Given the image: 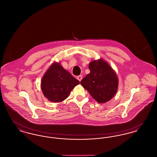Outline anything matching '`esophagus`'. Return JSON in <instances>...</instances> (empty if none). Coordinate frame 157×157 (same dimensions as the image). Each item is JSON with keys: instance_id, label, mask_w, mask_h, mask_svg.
<instances>
[{"instance_id": "obj_1", "label": "esophagus", "mask_w": 157, "mask_h": 157, "mask_svg": "<svg viewBox=\"0 0 157 157\" xmlns=\"http://www.w3.org/2000/svg\"><path fill=\"white\" fill-rule=\"evenodd\" d=\"M77 79L79 81H81V80L82 79V75H79L77 76Z\"/></svg>"}]
</instances>
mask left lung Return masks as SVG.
Returning <instances> with one entry per match:
<instances>
[{
	"label": "left lung",
	"instance_id": "obj_1",
	"mask_svg": "<svg viewBox=\"0 0 157 157\" xmlns=\"http://www.w3.org/2000/svg\"><path fill=\"white\" fill-rule=\"evenodd\" d=\"M90 73L81 81L82 86L99 104L110 101L117 92L118 78L104 59L94 60L89 64Z\"/></svg>",
	"mask_w": 157,
	"mask_h": 157
}]
</instances>
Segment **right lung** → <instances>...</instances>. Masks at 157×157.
Instances as JSON below:
<instances>
[{"instance_id": "add662e5", "label": "right lung", "mask_w": 157, "mask_h": 157, "mask_svg": "<svg viewBox=\"0 0 157 157\" xmlns=\"http://www.w3.org/2000/svg\"><path fill=\"white\" fill-rule=\"evenodd\" d=\"M79 81L54 62L46 71L41 80V90L45 98L52 102H61L66 99Z\"/></svg>"}]
</instances>
